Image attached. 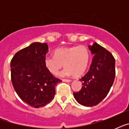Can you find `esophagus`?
Instances as JSON below:
<instances>
[{"label": "esophagus", "mask_w": 129, "mask_h": 129, "mask_svg": "<svg viewBox=\"0 0 129 129\" xmlns=\"http://www.w3.org/2000/svg\"><path fill=\"white\" fill-rule=\"evenodd\" d=\"M62 81L65 82H72L70 79H63V80H62Z\"/></svg>", "instance_id": "1"}]
</instances>
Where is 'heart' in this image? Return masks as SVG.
I'll use <instances>...</instances> for the list:
<instances>
[{
  "label": "heart",
  "instance_id": "obj_1",
  "mask_svg": "<svg viewBox=\"0 0 129 129\" xmlns=\"http://www.w3.org/2000/svg\"><path fill=\"white\" fill-rule=\"evenodd\" d=\"M90 60V51L84 45L57 49L54 56L46 55L44 65L53 75H57L63 64L66 68L60 73V76H80L88 68Z\"/></svg>",
  "mask_w": 129,
  "mask_h": 129
}]
</instances>
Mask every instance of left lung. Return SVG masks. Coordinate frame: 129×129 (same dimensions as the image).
Segmentation results:
<instances>
[{"mask_svg":"<svg viewBox=\"0 0 129 129\" xmlns=\"http://www.w3.org/2000/svg\"><path fill=\"white\" fill-rule=\"evenodd\" d=\"M94 55L90 70L80 79L82 87L74 96L79 104L93 106L99 104L110 91L115 78V59L112 53L96 42L88 47Z\"/></svg>","mask_w":129,"mask_h":129,"instance_id":"1","label":"left lung"}]
</instances>
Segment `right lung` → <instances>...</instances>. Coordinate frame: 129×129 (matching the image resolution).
Here are the masks:
<instances>
[{"label":"right lung","instance_id":"obj_1","mask_svg":"<svg viewBox=\"0 0 129 129\" xmlns=\"http://www.w3.org/2000/svg\"><path fill=\"white\" fill-rule=\"evenodd\" d=\"M46 43H31L15 53L11 61V81L19 98L32 107L49 104L61 80L46 69L44 58L49 51Z\"/></svg>","mask_w":129,"mask_h":129}]
</instances>
